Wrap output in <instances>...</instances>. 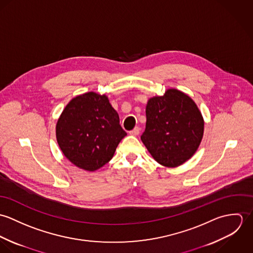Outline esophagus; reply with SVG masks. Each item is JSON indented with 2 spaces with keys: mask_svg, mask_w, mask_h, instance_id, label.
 Wrapping results in <instances>:
<instances>
[{
  "mask_svg": "<svg viewBox=\"0 0 253 253\" xmlns=\"http://www.w3.org/2000/svg\"><path fill=\"white\" fill-rule=\"evenodd\" d=\"M139 132H140V128L138 126H136L131 131H129V134L132 135V136H136V135L139 134Z\"/></svg>",
  "mask_w": 253,
  "mask_h": 253,
  "instance_id": "obj_1",
  "label": "esophagus"
}]
</instances>
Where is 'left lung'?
I'll return each mask as SVG.
<instances>
[{
	"mask_svg": "<svg viewBox=\"0 0 253 253\" xmlns=\"http://www.w3.org/2000/svg\"><path fill=\"white\" fill-rule=\"evenodd\" d=\"M205 122L195 101L169 88L146 105V128L141 140L156 162L176 168L191 159L204 136Z\"/></svg>",
	"mask_w": 253,
	"mask_h": 253,
	"instance_id": "1",
	"label": "left lung"
}]
</instances>
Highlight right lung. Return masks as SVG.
I'll use <instances>...</instances> for the list:
<instances>
[{
	"mask_svg": "<svg viewBox=\"0 0 253 253\" xmlns=\"http://www.w3.org/2000/svg\"><path fill=\"white\" fill-rule=\"evenodd\" d=\"M126 135L108 97L93 91L74 97L56 124V140L63 155L87 171L107 164Z\"/></svg>",
	"mask_w": 253,
	"mask_h": 253,
	"instance_id": "right-lung-1",
	"label": "right lung"
}]
</instances>
